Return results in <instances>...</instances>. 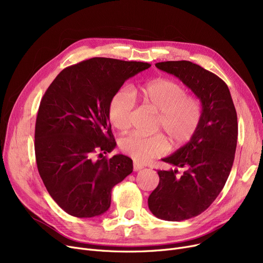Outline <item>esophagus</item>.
Here are the masks:
<instances>
[{
    "label": "esophagus",
    "instance_id": "34e87169",
    "mask_svg": "<svg viewBox=\"0 0 263 263\" xmlns=\"http://www.w3.org/2000/svg\"><path fill=\"white\" fill-rule=\"evenodd\" d=\"M143 168V166L142 165H140V164H137V163H133V171L134 172H139V171H141Z\"/></svg>",
    "mask_w": 263,
    "mask_h": 263
}]
</instances>
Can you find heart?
<instances>
[{
	"label": "heart",
	"instance_id": "heart-1",
	"mask_svg": "<svg viewBox=\"0 0 263 263\" xmlns=\"http://www.w3.org/2000/svg\"><path fill=\"white\" fill-rule=\"evenodd\" d=\"M134 97L158 114L157 128L161 129L172 145L189 142L198 129L201 119L200 101L186 95L185 88L170 79H156L134 88L132 93L119 89L108 103L110 123L119 131L127 130L132 120ZM120 149L139 163L159 157L166 147L161 135L144 136L132 133L121 139Z\"/></svg>",
	"mask_w": 263,
	"mask_h": 263
}]
</instances>
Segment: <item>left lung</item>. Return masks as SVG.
<instances>
[{
    "label": "left lung",
    "instance_id": "1",
    "mask_svg": "<svg viewBox=\"0 0 263 263\" xmlns=\"http://www.w3.org/2000/svg\"><path fill=\"white\" fill-rule=\"evenodd\" d=\"M175 76L201 102V119L189 143L163 162L175 168L158 171L160 182L148 198L155 216L180 222L199 215L223 190L230 174L238 140V118L226 83L189 61L156 64ZM178 168L185 172L179 175Z\"/></svg>",
    "mask_w": 263,
    "mask_h": 263
}]
</instances>
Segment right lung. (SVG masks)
Segmentation results:
<instances>
[{"instance_id": "obj_1", "label": "right lung", "mask_w": 263, "mask_h": 263, "mask_svg": "<svg viewBox=\"0 0 263 263\" xmlns=\"http://www.w3.org/2000/svg\"><path fill=\"white\" fill-rule=\"evenodd\" d=\"M150 66L93 58L65 68L45 92L35 126L37 168L50 196L68 214H103L112 189L133 172L127 156H93L116 146L107 114L112 97Z\"/></svg>"}]
</instances>
